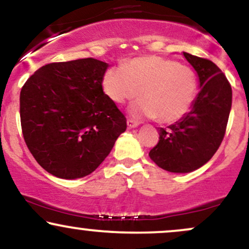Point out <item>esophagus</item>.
<instances>
[{
  "instance_id": "obj_1",
  "label": "esophagus",
  "mask_w": 249,
  "mask_h": 249,
  "mask_svg": "<svg viewBox=\"0 0 249 249\" xmlns=\"http://www.w3.org/2000/svg\"><path fill=\"white\" fill-rule=\"evenodd\" d=\"M126 124H127V127H128V128H134V127H137V126H138V125H139L138 123L134 122L133 119H127Z\"/></svg>"
}]
</instances>
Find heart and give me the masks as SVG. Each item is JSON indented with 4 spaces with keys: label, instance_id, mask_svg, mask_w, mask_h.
Here are the masks:
<instances>
[{
    "label": "heart",
    "instance_id": "1",
    "mask_svg": "<svg viewBox=\"0 0 249 249\" xmlns=\"http://www.w3.org/2000/svg\"><path fill=\"white\" fill-rule=\"evenodd\" d=\"M102 87L118 104L142 96L130 107L136 118H156L164 124L178 122L190 111L196 95V77L186 65L159 56L137 57L105 71Z\"/></svg>",
    "mask_w": 249,
    "mask_h": 249
}]
</instances>
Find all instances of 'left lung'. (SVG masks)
Returning a JSON list of instances; mask_svg holds the SVG:
<instances>
[{
    "label": "left lung",
    "mask_w": 249,
    "mask_h": 249,
    "mask_svg": "<svg viewBox=\"0 0 249 249\" xmlns=\"http://www.w3.org/2000/svg\"><path fill=\"white\" fill-rule=\"evenodd\" d=\"M184 56L198 75L200 91L186 115L167 130L160 127L158 144L148 153L159 167L173 173L192 172L212 158L232 107V88L222 71L210 59Z\"/></svg>",
    "instance_id": "obj_1"
}]
</instances>
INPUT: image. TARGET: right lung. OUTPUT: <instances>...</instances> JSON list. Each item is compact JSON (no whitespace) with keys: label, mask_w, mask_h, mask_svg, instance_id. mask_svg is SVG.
<instances>
[{"label":"right lung","mask_w":249,"mask_h":249,"mask_svg":"<svg viewBox=\"0 0 249 249\" xmlns=\"http://www.w3.org/2000/svg\"><path fill=\"white\" fill-rule=\"evenodd\" d=\"M107 68L95 58L50 63L22 88L19 116L25 144L57 178L92 173L126 130V118L103 91Z\"/></svg>","instance_id":"add662e5"}]
</instances>
